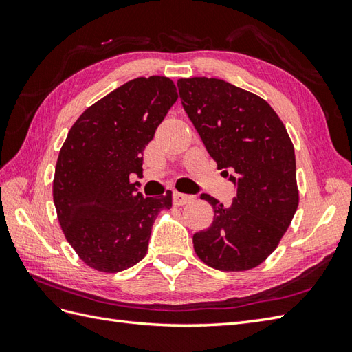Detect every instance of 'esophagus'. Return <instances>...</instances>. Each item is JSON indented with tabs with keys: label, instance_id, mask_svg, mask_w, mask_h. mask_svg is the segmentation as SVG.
Here are the masks:
<instances>
[{
	"label": "esophagus",
	"instance_id": "esophagus-1",
	"mask_svg": "<svg viewBox=\"0 0 352 352\" xmlns=\"http://www.w3.org/2000/svg\"><path fill=\"white\" fill-rule=\"evenodd\" d=\"M190 201H193L192 195H184V193H180V192L174 193V204L175 206H184V204L190 203Z\"/></svg>",
	"mask_w": 352,
	"mask_h": 352
}]
</instances>
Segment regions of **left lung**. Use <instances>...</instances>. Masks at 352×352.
<instances>
[{
	"instance_id": "8db88e82",
	"label": "left lung",
	"mask_w": 352,
	"mask_h": 352,
	"mask_svg": "<svg viewBox=\"0 0 352 352\" xmlns=\"http://www.w3.org/2000/svg\"><path fill=\"white\" fill-rule=\"evenodd\" d=\"M183 107L218 169L233 172V204L201 195L213 222L193 234V248L207 266L250 271L278 246L300 204L295 148L280 116L258 95L219 78L177 81Z\"/></svg>"
}]
</instances>
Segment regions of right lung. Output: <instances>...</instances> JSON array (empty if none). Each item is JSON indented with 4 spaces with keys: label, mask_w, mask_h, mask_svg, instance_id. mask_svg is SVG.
<instances>
[{
    "label": "right lung",
    "mask_w": 352,
    "mask_h": 352,
    "mask_svg": "<svg viewBox=\"0 0 352 352\" xmlns=\"http://www.w3.org/2000/svg\"><path fill=\"white\" fill-rule=\"evenodd\" d=\"M168 77L126 81L87 107L71 126L56 163L52 198L66 241L95 271L115 274L145 257L157 216L172 192L144 198V149L177 101Z\"/></svg>",
    "instance_id": "obj_1"
}]
</instances>
